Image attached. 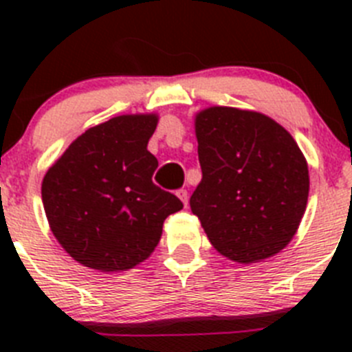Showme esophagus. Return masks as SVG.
Returning <instances> with one entry per match:
<instances>
[{
	"instance_id": "obj_1",
	"label": "esophagus",
	"mask_w": 352,
	"mask_h": 352,
	"mask_svg": "<svg viewBox=\"0 0 352 352\" xmlns=\"http://www.w3.org/2000/svg\"><path fill=\"white\" fill-rule=\"evenodd\" d=\"M176 195H178V199L183 203V206H186V204H188V192H186L185 188H179V190L176 192Z\"/></svg>"
}]
</instances>
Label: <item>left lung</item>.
Listing matches in <instances>:
<instances>
[{"label":"left lung","instance_id":"8db88e82","mask_svg":"<svg viewBox=\"0 0 352 352\" xmlns=\"http://www.w3.org/2000/svg\"><path fill=\"white\" fill-rule=\"evenodd\" d=\"M203 179L190 197L217 250L239 264L275 256L294 238L309 201V166L291 133L256 111L195 114Z\"/></svg>","mask_w":352,"mask_h":352}]
</instances>
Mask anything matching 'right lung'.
I'll return each instance as SVG.
<instances>
[{
    "mask_svg": "<svg viewBox=\"0 0 352 352\" xmlns=\"http://www.w3.org/2000/svg\"><path fill=\"white\" fill-rule=\"evenodd\" d=\"M158 114H123L91 126L47 169L42 203L68 256L96 272H126L151 256L164 220L183 208L153 183L148 141Z\"/></svg>",
    "mask_w": 352,
    "mask_h": 352,
    "instance_id": "right-lung-1",
    "label": "right lung"
}]
</instances>
